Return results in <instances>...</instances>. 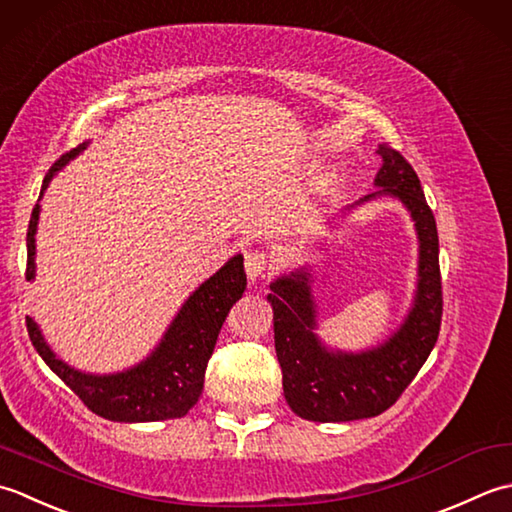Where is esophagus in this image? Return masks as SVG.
Instances as JSON below:
<instances>
[{"label": "esophagus", "mask_w": 512, "mask_h": 512, "mask_svg": "<svg viewBox=\"0 0 512 512\" xmlns=\"http://www.w3.org/2000/svg\"><path fill=\"white\" fill-rule=\"evenodd\" d=\"M267 269V256L260 252H247L245 254V274L249 278V283H256L258 278H263Z\"/></svg>", "instance_id": "34e87169"}]
</instances>
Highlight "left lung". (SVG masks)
<instances>
[{
  "label": "left lung",
  "mask_w": 512,
  "mask_h": 512,
  "mask_svg": "<svg viewBox=\"0 0 512 512\" xmlns=\"http://www.w3.org/2000/svg\"><path fill=\"white\" fill-rule=\"evenodd\" d=\"M378 190L353 207L395 198L411 214L417 234V283L409 314L391 336L362 351L331 349L318 336V305L311 294V265L278 276L269 285L276 356L283 369L285 400L302 420L351 422L387 411L422 369L440 336L442 280L440 241L420 179L404 156L380 145Z\"/></svg>",
  "instance_id": "8db88e82"
}]
</instances>
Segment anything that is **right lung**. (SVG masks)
<instances>
[{
	"mask_svg": "<svg viewBox=\"0 0 512 512\" xmlns=\"http://www.w3.org/2000/svg\"><path fill=\"white\" fill-rule=\"evenodd\" d=\"M88 143L90 141H83L52 165L44 185H41L39 201L48 190L52 176L86 150ZM39 201L28 223L26 280H35L37 269L35 236L41 212ZM245 287L247 276L243 269V254H236L187 296L179 314L172 318L170 327L165 329L150 356L117 373H86L70 367L50 349L35 318L26 316V327L39 356L79 395V400L92 413L112 422L130 424L174 420V417H183L201 398L207 360L214 351L218 331H221L229 309L243 296Z\"/></svg>",
	"mask_w": 512,
	"mask_h": 512,
	"instance_id": "obj_1",
	"label": "right lung"
}]
</instances>
